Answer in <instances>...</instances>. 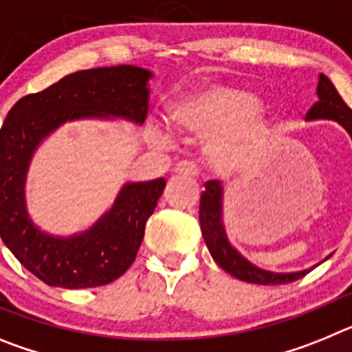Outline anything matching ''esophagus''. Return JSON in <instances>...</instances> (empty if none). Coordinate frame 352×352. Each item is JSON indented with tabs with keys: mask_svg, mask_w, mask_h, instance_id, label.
Masks as SVG:
<instances>
[{
	"mask_svg": "<svg viewBox=\"0 0 352 352\" xmlns=\"http://www.w3.org/2000/svg\"><path fill=\"white\" fill-rule=\"evenodd\" d=\"M174 173L185 174V176H197L199 167L194 160H182L176 164V167H174Z\"/></svg>",
	"mask_w": 352,
	"mask_h": 352,
	"instance_id": "34e87169",
	"label": "esophagus"
}]
</instances>
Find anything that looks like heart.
<instances>
[{"instance_id":"heart-1","label":"heart","mask_w":352,"mask_h":352,"mask_svg":"<svg viewBox=\"0 0 352 352\" xmlns=\"http://www.w3.org/2000/svg\"><path fill=\"white\" fill-rule=\"evenodd\" d=\"M257 98L231 84H210L170 107V121L197 138L213 135L210 155L220 167L234 169L263 146L272 132Z\"/></svg>"}]
</instances>
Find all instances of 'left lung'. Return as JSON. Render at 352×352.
<instances>
[{"label": "left lung", "mask_w": 352, "mask_h": 352, "mask_svg": "<svg viewBox=\"0 0 352 352\" xmlns=\"http://www.w3.org/2000/svg\"><path fill=\"white\" fill-rule=\"evenodd\" d=\"M317 96L319 100L310 107L307 113V120H335L338 121L344 129L349 132L352 138V109L344 102L338 95L333 82L326 76H319V84H317ZM206 190L201 194V204H199V222L203 229L204 241L208 245L211 257L217 261L220 268L231 273L232 276L239 280L250 282V284H263V285H276V284H289L301 276H305L310 270L298 273H272L257 268L254 264L248 263L245 257H241L234 248L229 245L223 231L220 213H222V186L219 182L204 183Z\"/></svg>", "instance_id": "obj_1"}]
</instances>
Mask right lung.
I'll use <instances>...</instances> for the list:
<instances>
[{
  "mask_svg": "<svg viewBox=\"0 0 352 352\" xmlns=\"http://www.w3.org/2000/svg\"><path fill=\"white\" fill-rule=\"evenodd\" d=\"M148 70L132 65L74 72L43 91L23 96L0 130V236L28 272L54 287H98L120 278L135 261L146 222L166 179L130 183L95 227L68 239L43 234L28 219L24 178L47 133L67 120L148 116Z\"/></svg>",
  "mask_w": 352,
  "mask_h": 352,
  "instance_id": "1",
  "label": "right lung"
}]
</instances>
